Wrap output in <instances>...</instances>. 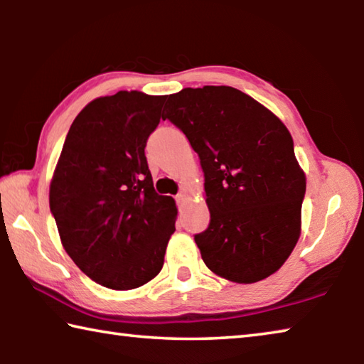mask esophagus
I'll list each match as a JSON object with an SVG mask.
<instances>
[{
    "label": "esophagus",
    "mask_w": 364,
    "mask_h": 364,
    "mask_svg": "<svg viewBox=\"0 0 364 364\" xmlns=\"http://www.w3.org/2000/svg\"><path fill=\"white\" fill-rule=\"evenodd\" d=\"M175 199H176V202H178V205H181L183 202L186 200V194H184V193H178Z\"/></svg>",
    "instance_id": "esophagus-1"
}]
</instances>
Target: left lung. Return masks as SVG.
<instances>
[{
  "mask_svg": "<svg viewBox=\"0 0 364 364\" xmlns=\"http://www.w3.org/2000/svg\"><path fill=\"white\" fill-rule=\"evenodd\" d=\"M162 119L200 159L210 223L194 236L215 274L239 284L278 271L300 236L305 173L291 133L254 97L231 86L170 95Z\"/></svg>",
  "mask_w": 364,
  "mask_h": 364,
  "instance_id": "1",
  "label": "left lung"
}]
</instances>
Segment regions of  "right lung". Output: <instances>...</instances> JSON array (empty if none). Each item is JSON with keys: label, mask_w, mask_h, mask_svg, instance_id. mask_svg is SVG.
Segmentation results:
<instances>
[{"label": "right lung", "mask_w": 364, "mask_h": 364, "mask_svg": "<svg viewBox=\"0 0 364 364\" xmlns=\"http://www.w3.org/2000/svg\"><path fill=\"white\" fill-rule=\"evenodd\" d=\"M164 101L141 91L91 101L67 133L49 186L65 252L114 291L156 278L175 231L173 197L156 193L144 156Z\"/></svg>", "instance_id": "1"}]
</instances>
